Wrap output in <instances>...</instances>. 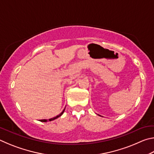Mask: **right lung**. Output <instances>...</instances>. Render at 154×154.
<instances>
[{"label":"right lung","mask_w":154,"mask_h":154,"mask_svg":"<svg viewBox=\"0 0 154 154\" xmlns=\"http://www.w3.org/2000/svg\"><path fill=\"white\" fill-rule=\"evenodd\" d=\"M64 110H65V108H64V110L61 112V113H60V114H59V115H58V116H57L54 117V118H51V119H49V121H53V120H54V119H57L58 118H59V117H60V116H62V115L63 114ZM40 122H48V119H41Z\"/></svg>","instance_id":"obj_1"}]
</instances>
